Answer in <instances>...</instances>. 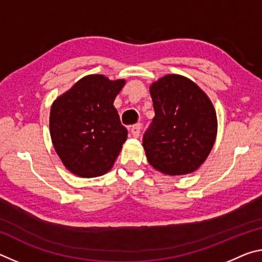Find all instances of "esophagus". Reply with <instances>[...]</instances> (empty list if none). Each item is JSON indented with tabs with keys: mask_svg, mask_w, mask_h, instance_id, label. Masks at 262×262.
Instances as JSON below:
<instances>
[{
	"mask_svg": "<svg viewBox=\"0 0 262 262\" xmlns=\"http://www.w3.org/2000/svg\"><path fill=\"white\" fill-rule=\"evenodd\" d=\"M141 129H142V126L141 123H137V125L133 126L132 127V134L134 137H139L140 134H141Z\"/></svg>",
	"mask_w": 262,
	"mask_h": 262,
	"instance_id": "1",
	"label": "esophagus"
}]
</instances>
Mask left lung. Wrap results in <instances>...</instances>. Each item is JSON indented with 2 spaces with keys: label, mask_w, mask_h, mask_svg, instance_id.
Returning <instances> with one entry per match:
<instances>
[{
  "label": "left lung",
  "mask_w": 262,
  "mask_h": 262,
  "mask_svg": "<svg viewBox=\"0 0 262 262\" xmlns=\"http://www.w3.org/2000/svg\"><path fill=\"white\" fill-rule=\"evenodd\" d=\"M155 118L143 134L150 165L170 176L200 167L214 145L217 119L210 99L180 75H166L150 86Z\"/></svg>",
  "instance_id": "obj_1"
}]
</instances>
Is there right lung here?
I'll return each mask as SVG.
<instances>
[{"mask_svg":"<svg viewBox=\"0 0 262 262\" xmlns=\"http://www.w3.org/2000/svg\"><path fill=\"white\" fill-rule=\"evenodd\" d=\"M123 85V79L110 81L103 75H90L53 103V145L74 174L94 178L112 168L128 135L113 105Z\"/></svg>","mask_w":262,"mask_h":262,"instance_id":"obj_1","label":"right lung"}]
</instances>
